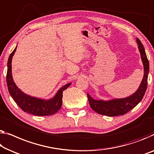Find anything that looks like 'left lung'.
<instances>
[{"mask_svg": "<svg viewBox=\"0 0 154 154\" xmlns=\"http://www.w3.org/2000/svg\"><path fill=\"white\" fill-rule=\"evenodd\" d=\"M136 42L138 45V50L142 61L144 66V75L143 80L137 88V90L131 95L125 98L112 99L107 101L102 100H95L88 93V99L91 109L97 113L109 117L122 116L127 113L135 106H136L143 100L147 88V79L149 63L146 57L145 50L143 45L138 38H136Z\"/></svg>", "mask_w": 154, "mask_h": 154, "instance_id": "1", "label": "left lung"}]
</instances>
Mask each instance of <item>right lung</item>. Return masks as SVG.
<instances>
[{
    "instance_id": "add662e5",
    "label": "right lung",
    "mask_w": 154,
    "mask_h": 154,
    "mask_svg": "<svg viewBox=\"0 0 154 154\" xmlns=\"http://www.w3.org/2000/svg\"><path fill=\"white\" fill-rule=\"evenodd\" d=\"M17 47L10 54L8 61L7 72V84L11 97L23 111L36 116H52L58 112L62 105L63 92L70 86L71 83L64 85L59 89L55 95L51 99L43 100L41 98L32 97L27 95L18 88L14 82L11 73V60L14 54Z\"/></svg>"
}]
</instances>
